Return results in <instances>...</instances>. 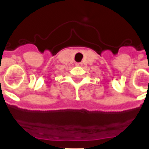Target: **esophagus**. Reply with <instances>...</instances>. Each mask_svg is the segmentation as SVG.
I'll use <instances>...</instances> for the list:
<instances>
[{
  "label": "esophagus",
  "instance_id": "obj_1",
  "mask_svg": "<svg viewBox=\"0 0 149 149\" xmlns=\"http://www.w3.org/2000/svg\"><path fill=\"white\" fill-rule=\"evenodd\" d=\"M75 65H77V66H81V65H82V63H77Z\"/></svg>",
  "mask_w": 149,
  "mask_h": 149
}]
</instances>
